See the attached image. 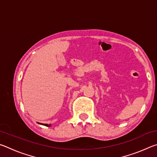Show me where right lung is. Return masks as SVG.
<instances>
[{"label":"right lung","mask_w":157,"mask_h":157,"mask_svg":"<svg viewBox=\"0 0 157 157\" xmlns=\"http://www.w3.org/2000/svg\"><path fill=\"white\" fill-rule=\"evenodd\" d=\"M40 124H43V125H44V126H46V127H50L51 126V124H41V123H39Z\"/></svg>","instance_id":"obj_1"}]
</instances>
